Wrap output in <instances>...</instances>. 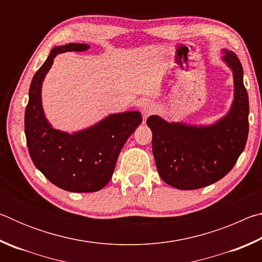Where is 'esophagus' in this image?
Masks as SVG:
<instances>
[{"mask_svg":"<svg viewBox=\"0 0 262 262\" xmlns=\"http://www.w3.org/2000/svg\"><path fill=\"white\" fill-rule=\"evenodd\" d=\"M157 111V106L154 101H145V103L142 105V113L144 114V117H148V115L155 113Z\"/></svg>","mask_w":262,"mask_h":262,"instance_id":"obj_1","label":"esophagus"}]
</instances>
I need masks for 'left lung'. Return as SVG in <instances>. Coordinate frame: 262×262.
<instances>
[{
  "label": "left lung",
  "instance_id": "1",
  "mask_svg": "<svg viewBox=\"0 0 262 262\" xmlns=\"http://www.w3.org/2000/svg\"><path fill=\"white\" fill-rule=\"evenodd\" d=\"M233 72L234 99L231 110L208 127L168 123L151 115L152 152L161 178L178 189L206 187L228 174L245 148L248 135V96L243 67L233 52L224 51Z\"/></svg>",
  "mask_w": 262,
  "mask_h": 262
}]
</instances>
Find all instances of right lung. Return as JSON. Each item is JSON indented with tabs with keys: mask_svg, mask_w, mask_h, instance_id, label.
I'll return each mask as SVG.
<instances>
[{
	"mask_svg": "<svg viewBox=\"0 0 262 262\" xmlns=\"http://www.w3.org/2000/svg\"><path fill=\"white\" fill-rule=\"evenodd\" d=\"M88 48L85 43L53 48L34 74L25 110L26 144L35 167L57 187L76 193L97 192L107 185L123 144L142 122L141 113L130 111L108 115L96 126L75 134L51 127L41 106L43 77L57 54Z\"/></svg>",
	"mask_w": 262,
	"mask_h": 262,
	"instance_id": "1",
	"label": "right lung"
}]
</instances>
